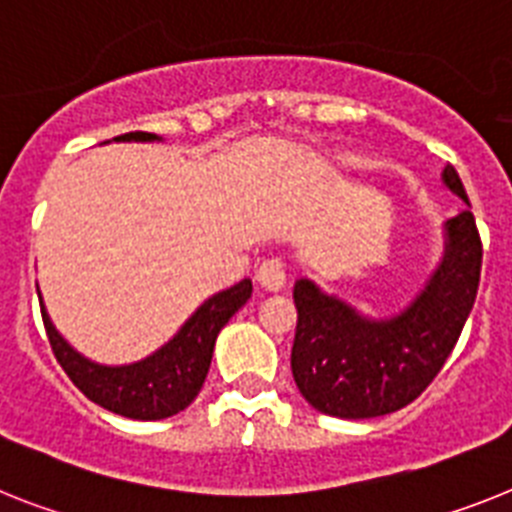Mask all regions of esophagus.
I'll use <instances>...</instances> for the list:
<instances>
[{
    "label": "esophagus",
    "mask_w": 512,
    "mask_h": 512,
    "mask_svg": "<svg viewBox=\"0 0 512 512\" xmlns=\"http://www.w3.org/2000/svg\"><path fill=\"white\" fill-rule=\"evenodd\" d=\"M255 278L265 291H278L286 286V268H283V263L278 257H268V260H263V263L257 265Z\"/></svg>",
    "instance_id": "obj_1"
}]
</instances>
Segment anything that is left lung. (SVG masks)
Listing matches in <instances>:
<instances>
[{
  "label": "left lung",
  "mask_w": 512,
  "mask_h": 512,
  "mask_svg": "<svg viewBox=\"0 0 512 512\" xmlns=\"http://www.w3.org/2000/svg\"><path fill=\"white\" fill-rule=\"evenodd\" d=\"M442 182L468 203L463 182L445 166ZM482 276V239L471 208L445 223V255L422 294L401 315L372 320L302 278L294 286L296 336L291 372L317 411L372 419L409 406L437 377L461 338Z\"/></svg>",
  "instance_id": "left-lung-1"
}]
</instances>
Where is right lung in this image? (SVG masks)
I'll use <instances>...</instances> for the list:
<instances>
[{
  "instance_id": "1",
  "label": "right lung",
  "mask_w": 512,
  "mask_h": 512,
  "mask_svg": "<svg viewBox=\"0 0 512 512\" xmlns=\"http://www.w3.org/2000/svg\"><path fill=\"white\" fill-rule=\"evenodd\" d=\"M114 140L148 143L158 137L150 132H127ZM249 296H252L249 278L234 283L231 289L218 291L184 322L182 330L166 346H161L143 362L124 364V367H103L77 354L51 325L44 302H41V317H44L46 336H49L57 362L90 401L127 419L156 422V419L179 414L195 401L208 375L218 333L236 309L247 304Z\"/></svg>"
}]
</instances>
